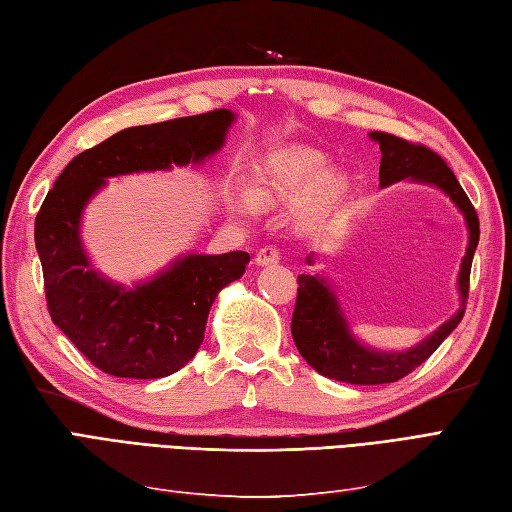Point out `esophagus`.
I'll list each match as a JSON object with an SVG mask.
<instances>
[{
  "instance_id": "obj_1",
  "label": "esophagus",
  "mask_w": 512,
  "mask_h": 512,
  "mask_svg": "<svg viewBox=\"0 0 512 512\" xmlns=\"http://www.w3.org/2000/svg\"><path fill=\"white\" fill-rule=\"evenodd\" d=\"M278 260H280V249H278L276 245H265V247H260V249H258V254H256V265H260V267H267V265L278 263Z\"/></svg>"
}]
</instances>
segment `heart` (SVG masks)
<instances>
[{
    "label": "heart",
    "instance_id": "1",
    "mask_svg": "<svg viewBox=\"0 0 512 512\" xmlns=\"http://www.w3.org/2000/svg\"><path fill=\"white\" fill-rule=\"evenodd\" d=\"M330 158L310 147H286L265 158L254 180L252 195L258 202L299 199L319 186L317 202L328 204L345 189L341 176H328Z\"/></svg>",
    "mask_w": 512,
    "mask_h": 512
}]
</instances>
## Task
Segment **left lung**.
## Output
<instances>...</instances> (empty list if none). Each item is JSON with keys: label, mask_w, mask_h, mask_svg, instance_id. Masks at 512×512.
Segmentation results:
<instances>
[{"label": "left lung", "mask_w": 512, "mask_h": 512, "mask_svg": "<svg viewBox=\"0 0 512 512\" xmlns=\"http://www.w3.org/2000/svg\"><path fill=\"white\" fill-rule=\"evenodd\" d=\"M369 136L380 145L382 152L380 184L389 186L400 180H413L439 186L445 195H450L460 213L465 215L469 245L458 273V291L463 306L439 330H434L428 339H423L419 345L410 347L406 352H378L358 343L350 332V326H347L339 299H336L330 284L319 276H306V273L297 276L299 289L291 319V332L297 350L321 376L347 384L397 382L408 376L410 371H415L421 363H426L436 352V347L452 334V330L465 315L471 260L480 239V221L476 208L471 206L454 171L447 167V162L439 154L432 152L426 145L410 143L386 132H369ZM308 265H313V256H308Z\"/></svg>", "instance_id": "1"}]
</instances>
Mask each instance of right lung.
<instances>
[{
  "mask_svg": "<svg viewBox=\"0 0 512 512\" xmlns=\"http://www.w3.org/2000/svg\"><path fill=\"white\" fill-rule=\"evenodd\" d=\"M234 115L228 108L126 128L73 158L34 221L52 321L104 373L152 380L182 369L204 341L217 293L239 280L247 252L186 254L132 289L91 267L80 219L106 178L184 167L217 154Z\"/></svg>",
  "mask_w": 512,
  "mask_h": 512,
  "instance_id": "1",
  "label": "right lung"
}]
</instances>
